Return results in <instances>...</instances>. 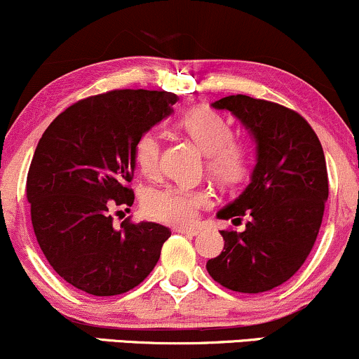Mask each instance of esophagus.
<instances>
[{
  "label": "esophagus",
  "instance_id": "esophagus-1",
  "mask_svg": "<svg viewBox=\"0 0 359 359\" xmlns=\"http://www.w3.org/2000/svg\"><path fill=\"white\" fill-rule=\"evenodd\" d=\"M173 231H175V233L192 235V237H194V235H198V233H199L198 228H187V226H175V228H173Z\"/></svg>",
  "mask_w": 359,
  "mask_h": 359
}]
</instances>
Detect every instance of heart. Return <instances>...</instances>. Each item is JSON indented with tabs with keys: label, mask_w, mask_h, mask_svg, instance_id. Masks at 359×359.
Here are the masks:
<instances>
[{
	"label": "heart",
	"mask_w": 359,
	"mask_h": 359,
	"mask_svg": "<svg viewBox=\"0 0 359 359\" xmlns=\"http://www.w3.org/2000/svg\"><path fill=\"white\" fill-rule=\"evenodd\" d=\"M179 128L194 140L208 155V168L219 182L233 186L245 179L250 167L247 144L233 141V128L222 114L211 109L189 110L179 117ZM135 161L141 173L156 175L160 161V136L155 131L143 133L136 140ZM211 196L201 189L163 187L148 191L143 198V211L149 219L189 226L198 219L201 208L208 206Z\"/></svg>",
	"instance_id": "b5f03b06"
}]
</instances>
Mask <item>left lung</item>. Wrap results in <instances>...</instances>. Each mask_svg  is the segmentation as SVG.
Wrapping results in <instances>:
<instances>
[{
  "mask_svg": "<svg viewBox=\"0 0 359 359\" xmlns=\"http://www.w3.org/2000/svg\"><path fill=\"white\" fill-rule=\"evenodd\" d=\"M230 110L255 141L250 184L218 218L245 230H222L223 252L206 264L216 283L238 293H262L297 273L309 257L329 198L324 149L298 112L274 102L230 95L211 104Z\"/></svg>",
  "mask_w": 359,
  "mask_h": 359,
  "instance_id": "8db88e82",
  "label": "left lung"
}]
</instances>
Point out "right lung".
<instances>
[{"label":"right lung","mask_w":359,"mask_h":359,"mask_svg":"<svg viewBox=\"0 0 359 359\" xmlns=\"http://www.w3.org/2000/svg\"><path fill=\"white\" fill-rule=\"evenodd\" d=\"M175 102V93L155 90L88 97L59 114L39 141L27 175L32 226L53 269L74 288L126 293L158 262L170 230L129 219L114 228L110 210L135 203L136 140Z\"/></svg>","instance_id":"right-lung-1"}]
</instances>
